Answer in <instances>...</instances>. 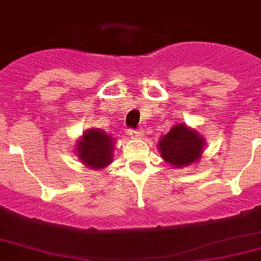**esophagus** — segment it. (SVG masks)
I'll list each match as a JSON object with an SVG mask.
<instances>
[{
  "label": "esophagus",
  "instance_id": "1",
  "mask_svg": "<svg viewBox=\"0 0 261 261\" xmlns=\"http://www.w3.org/2000/svg\"><path fill=\"white\" fill-rule=\"evenodd\" d=\"M129 135L132 136V138H135V140H138L143 136L141 130H133V129H129Z\"/></svg>",
  "mask_w": 261,
  "mask_h": 261
}]
</instances>
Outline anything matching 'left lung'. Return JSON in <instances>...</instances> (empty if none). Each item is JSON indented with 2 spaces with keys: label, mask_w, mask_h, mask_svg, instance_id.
I'll return each instance as SVG.
<instances>
[{
  "label": "left lung",
  "mask_w": 261,
  "mask_h": 261,
  "mask_svg": "<svg viewBox=\"0 0 261 261\" xmlns=\"http://www.w3.org/2000/svg\"><path fill=\"white\" fill-rule=\"evenodd\" d=\"M204 138L198 130L178 123L158 143L160 156L176 168L197 163L204 150Z\"/></svg>",
  "instance_id": "obj_1"
}]
</instances>
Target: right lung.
<instances>
[{
    "instance_id": "add662e5",
    "label": "right lung",
    "mask_w": 261,
    "mask_h": 261,
    "mask_svg": "<svg viewBox=\"0 0 261 261\" xmlns=\"http://www.w3.org/2000/svg\"><path fill=\"white\" fill-rule=\"evenodd\" d=\"M115 138L105 130L97 128L88 129L76 143V155L87 167L102 169L112 163Z\"/></svg>"
}]
</instances>
